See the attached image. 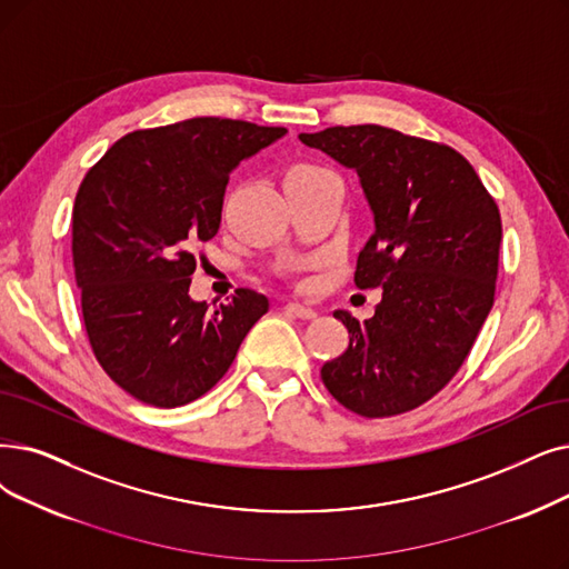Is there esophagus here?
<instances>
[{"label": "esophagus", "instance_id": "1", "mask_svg": "<svg viewBox=\"0 0 569 569\" xmlns=\"http://www.w3.org/2000/svg\"><path fill=\"white\" fill-rule=\"evenodd\" d=\"M283 311L290 313V316H295V318H302V320L316 318V311H313L311 307H307V305H300V302H288V305L283 307Z\"/></svg>", "mask_w": 569, "mask_h": 569}]
</instances>
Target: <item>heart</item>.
Here are the masks:
<instances>
[{
    "mask_svg": "<svg viewBox=\"0 0 569 569\" xmlns=\"http://www.w3.org/2000/svg\"><path fill=\"white\" fill-rule=\"evenodd\" d=\"M300 169H311V164H295V167H290V171H300ZM288 171V174H290Z\"/></svg>",
    "mask_w": 569,
    "mask_h": 569,
    "instance_id": "obj_1",
    "label": "heart"
}]
</instances>
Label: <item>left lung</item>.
Listing matches in <instances>:
<instances>
[{
	"mask_svg": "<svg viewBox=\"0 0 569 569\" xmlns=\"http://www.w3.org/2000/svg\"><path fill=\"white\" fill-rule=\"evenodd\" d=\"M300 141L358 171L375 234L353 281L381 288L365 323L335 311L349 346L320 379L358 416L411 411L456 377L496 300L500 209L447 143L381 126H337Z\"/></svg>",
	"mask_w": 569,
	"mask_h": 569,
	"instance_id": "8db88e82",
	"label": "left lung"
}]
</instances>
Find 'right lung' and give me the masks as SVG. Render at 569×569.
I'll use <instances>...</instances> for the list:
<instances>
[{
    "instance_id": "add662e5",
    "label": "right lung",
    "mask_w": 569,
    "mask_h": 569,
    "mask_svg": "<svg viewBox=\"0 0 569 569\" xmlns=\"http://www.w3.org/2000/svg\"><path fill=\"white\" fill-rule=\"evenodd\" d=\"M286 134L232 118H190L118 139L88 169L71 211V253L97 362L151 407L202 398L230 369L269 300L234 290L194 302V246L216 237L230 171Z\"/></svg>"
}]
</instances>
